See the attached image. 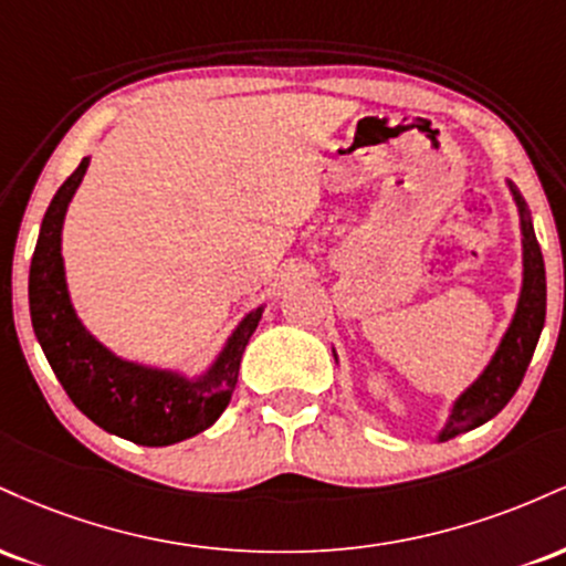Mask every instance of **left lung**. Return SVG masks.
Returning a JSON list of instances; mask_svg holds the SVG:
<instances>
[{"label": "left lung", "instance_id": "obj_1", "mask_svg": "<svg viewBox=\"0 0 566 566\" xmlns=\"http://www.w3.org/2000/svg\"><path fill=\"white\" fill-rule=\"evenodd\" d=\"M513 197H516L518 212H522V233H524V287L518 297L516 316H513L509 333L500 343L497 354L492 356L490 367L484 369L482 378L454 401L450 415V423L441 431V441L460 437V433L471 431V428L486 423L511 401L516 388L522 386L524 373H527L532 354H535L537 337L543 333L545 324V265L543 252L537 244L535 231H532V220L527 216V205H524L522 193L511 186Z\"/></svg>", "mask_w": 566, "mask_h": 566}]
</instances>
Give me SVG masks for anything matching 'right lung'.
<instances>
[{"instance_id": "add662e5", "label": "right lung", "mask_w": 566, "mask_h": 566, "mask_svg": "<svg viewBox=\"0 0 566 566\" xmlns=\"http://www.w3.org/2000/svg\"><path fill=\"white\" fill-rule=\"evenodd\" d=\"M90 159L69 175L44 212L29 271V308L39 346L69 399L103 431L143 447H165L210 428L229 407L244 346L261 322L252 311L231 335L216 367L199 380L146 369L116 359L76 319L61 258V229L69 201L80 188Z\"/></svg>"}]
</instances>
